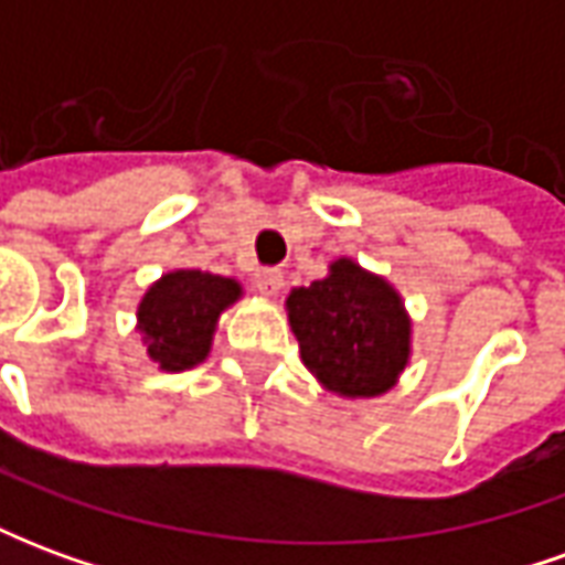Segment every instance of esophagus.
Instances as JSON below:
<instances>
[{
	"label": "esophagus",
	"mask_w": 565,
	"mask_h": 565,
	"mask_svg": "<svg viewBox=\"0 0 565 565\" xmlns=\"http://www.w3.org/2000/svg\"><path fill=\"white\" fill-rule=\"evenodd\" d=\"M284 271L275 269V266H263V269L254 271V287H257L263 296H275L281 290Z\"/></svg>",
	"instance_id": "1"
}]
</instances>
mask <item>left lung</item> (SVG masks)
Masks as SVG:
<instances>
[{
    "label": "left lung",
    "instance_id": "left-lung-1",
    "mask_svg": "<svg viewBox=\"0 0 565 565\" xmlns=\"http://www.w3.org/2000/svg\"><path fill=\"white\" fill-rule=\"evenodd\" d=\"M302 363L342 396H379L408 360V318L391 284L351 259L287 299Z\"/></svg>",
    "mask_w": 565,
    "mask_h": 565
}]
</instances>
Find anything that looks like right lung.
<instances>
[{
    "mask_svg": "<svg viewBox=\"0 0 565 565\" xmlns=\"http://www.w3.org/2000/svg\"><path fill=\"white\" fill-rule=\"evenodd\" d=\"M242 287L233 278L184 269L162 275L139 306V327L148 335V354L166 372L196 366L211 348V332L223 308L233 306Z\"/></svg>",
    "mask_w": 565,
    "mask_h": 565,
    "instance_id": "1",
    "label": "right lung"
}]
</instances>
